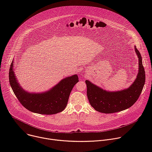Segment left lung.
<instances>
[{
	"instance_id": "left-lung-1",
	"label": "left lung",
	"mask_w": 152,
	"mask_h": 152,
	"mask_svg": "<svg viewBox=\"0 0 152 152\" xmlns=\"http://www.w3.org/2000/svg\"><path fill=\"white\" fill-rule=\"evenodd\" d=\"M138 58L139 70L135 80L127 89L117 91H107L99 87L89 80H85L86 94L91 106L100 113L111 114L125 110L132 106L139 98L145 80L141 55L135 46Z\"/></svg>"
}]
</instances>
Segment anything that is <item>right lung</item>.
Returning a JSON list of instances; mask_svg holds the SVG:
<instances>
[{"instance_id":"add662e5","label":"right lung","mask_w":152,"mask_h":152,"mask_svg":"<svg viewBox=\"0 0 152 152\" xmlns=\"http://www.w3.org/2000/svg\"><path fill=\"white\" fill-rule=\"evenodd\" d=\"M14 62L12 61L10 68V83L18 101L26 109L37 114L52 115L62 112L66 108L73 86L79 81L77 75L63 79L49 91L31 93L21 88L16 80Z\"/></svg>"}]
</instances>
